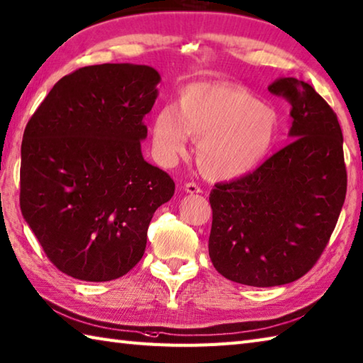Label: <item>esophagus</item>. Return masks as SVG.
Segmentation results:
<instances>
[{
  "label": "esophagus",
  "mask_w": 363,
  "mask_h": 363,
  "mask_svg": "<svg viewBox=\"0 0 363 363\" xmlns=\"http://www.w3.org/2000/svg\"><path fill=\"white\" fill-rule=\"evenodd\" d=\"M184 190H186L187 194H201V189L198 187L195 182H187L186 186H184Z\"/></svg>",
  "instance_id": "1"
}]
</instances>
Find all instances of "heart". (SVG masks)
Segmentation results:
<instances>
[{
    "mask_svg": "<svg viewBox=\"0 0 363 363\" xmlns=\"http://www.w3.org/2000/svg\"><path fill=\"white\" fill-rule=\"evenodd\" d=\"M277 116L244 86L195 83L182 91L177 108L163 106L152 124L155 155L172 163L198 140L196 162L214 181L239 179L257 168L271 149Z\"/></svg>",
    "mask_w": 363,
    "mask_h": 363,
    "instance_id": "1",
    "label": "heart"
}]
</instances>
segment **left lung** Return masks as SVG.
I'll use <instances>...</instances> for the list:
<instances>
[{"mask_svg":"<svg viewBox=\"0 0 363 363\" xmlns=\"http://www.w3.org/2000/svg\"><path fill=\"white\" fill-rule=\"evenodd\" d=\"M267 89L291 104L293 141L209 195L212 264L225 279L258 288L286 285L315 266L347 186L342 127L329 104L293 77Z\"/></svg>","mask_w":363,"mask_h":363,"instance_id":"obj_1","label":"left lung"}]
</instances>
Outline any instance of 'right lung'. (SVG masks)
Instances as JSON below:
<instances>
[{
	"label": "right lung",
	"mask_w": 363,
	"mask_h": 363,
	"mask_svg": "<svg viewBox=\"0 0 363 363\" xmlns=\"http://www.w3.org/2000/svg\"><path fill=\"white\" fill-rule=\"evenodd\" d=\"M160 75L97 64L62 77L28 121L20 209L47 258L84 281H110L141 259L154 212L174 182L141 154Z\"/></svg>",
	"instance_id": "right-lung-1"
}]
</instances>
